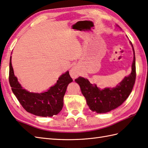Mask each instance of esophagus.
Listing matches in <instances>:
<instances>
[{"mask_svg":"<svg viewBox=\"0 0 148 148\" xmlns=\"http://www.w3.org/2000/svg\"><path fill=\"white\" fill-rule=\"evenodd\" d=\"M70 75L72 78H76L78 77V75H80V72L78 68L76 66H73L71 68V69L70 71Z\"/></svg>","mask_w":148,"mask_h":148,"instance_id":"esophagus-1","label":"esophagus"}]
</instances>
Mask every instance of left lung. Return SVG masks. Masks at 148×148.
<instances>
[{
  "instance_id": "8db88e82",
  "label": "left lung",
  "mask_w": 148,
  "mask_h": 148,
  "mask_svg": "<svg viewBox=\"0 0 148 148\" xmlns=\"http://www.w3.org/2000/svg\"><path fill=\"white\" fill-rule=\"evenodd\" d=\"M130 44L134 53L131 73L129 76L125 77L116 87L100 90L95 84L92 85L87 79L84 77H79L75 79V81L80 85L82 94L86 99V103L92 111L99 114L108 112L122 105L130 95L136 77L134 49L131 42Z\"/></svg>"
}]
</instances>
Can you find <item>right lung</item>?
Listing matches in <instances>:
<instances>
[{
	"label": "right lung",
	"mask_w": 148,
	"mask_h": 148,
	"mask_svg": "<svg viewBox=\"0 0 148 148\" xmlns=\"http://www.w3.org/2000/svg\"><path fill=\"white\" fill-rule=\"evenodd\" d=\"M9 80L12 92L24 109L28 112L40 117H52L62 110L67 86L73 81L69 71H67L61 75L55 85L51 86L48 91L42 93L30 92L23 88L14 75L11 56Z\"/></svg>",
	"instance_id": "right-lung-1"
}]
</instances>
